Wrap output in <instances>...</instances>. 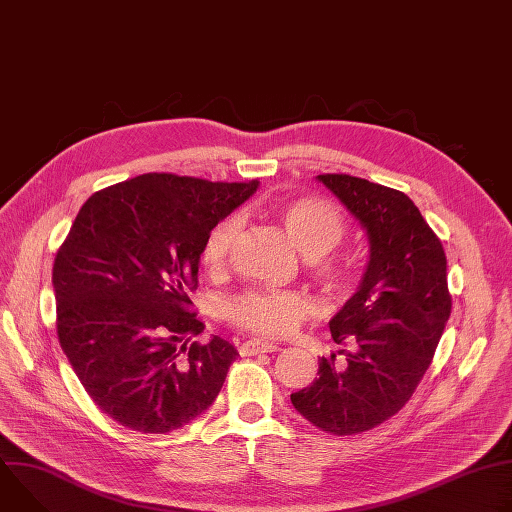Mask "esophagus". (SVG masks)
I'll return each mask as SVG.
<instances>
[{"instance_id": "34e87169", "label": "esophagus", "mask_w": 512, "mask_h": 512, "mask_svg": "<svg viewBox=\"0 0 512 512\" xmlns=\"http://www.w3.org/2000/svg\"><path fill=\"white\" fill-rule=\"evenodd\" d=\"M275 350H279L277 344L265 342V340H259V338H251V340L243 342L241 348H239V352L243 356H253V354H261V352H275Z\"/></svg>"}]
</instances>
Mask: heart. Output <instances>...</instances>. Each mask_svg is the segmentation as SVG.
<instances>
[{
  "instance_id": "obj_1",
  "label": "heart",
  "mask_w": 512,
  "mask_h": 512,
  "mask_svg": "<svg viewBox=\"0 0 512 512\" xmlns=\"http://www.w3.org/2000/svg\"><path fill=\"white\" fill-rule=\"evenodd\" d=\"M277 221L285 235L302 251L316 275L332 291H342L350 283V261L344 255L330 253L344 233L340 210L316 196L291 198L275 208ZM239 231L235 216L218 223L204 239L200 261L206 273L221 275L229 265L233 241ZM310 312V304L296 291L251 289L233 298L227 306V318L253 334L281 338L294 332Z\"/></svg>"
}]
</instances>
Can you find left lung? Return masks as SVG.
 Listing matches in <instances>:
<instances>
[{
	"mask_svg": "<svg viewBox=\"0 0 512 512\" xmlns=\"http://www.w3.org/2000/svg\"><path fill=\"white\" fill-rule=\"evenodd\" d=\"M367 231L371 257L356 294L330 320L344 364L320 358L318 379L291 393L296 411L334 435L369 431L415 393L452 312L442 241L401 190L320 174Z\"/></svg>",
	"mask_w": 512,
	"mask_h": 512,
	"instance_id": "8db88e82",
	"label": "left lung"
}]
</instances>
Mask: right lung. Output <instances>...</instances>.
Segmentation results:
<instances>
[{
  "instance_id": "add662e5",
  "label": "right lung",
  "mask_w": 512,
  "mask_h": 512,
  "mask_svg": "<svg viewBox=\"0 0 512 512\" xmlns=\"http://www.w3.org/2000/svg\"><path fill=\"white\" fill-rule=\"evenodd\" d=\"M259 182L143 174L95 192L56 251L58 342L93 403L139 433L206 411L239 356L192 310L206 235Z\"/></svg>"
}]
</instances>
